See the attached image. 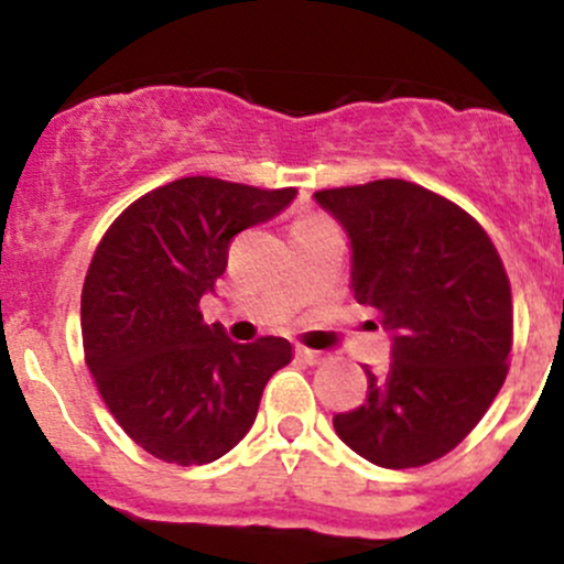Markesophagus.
<instances>
[{
	"label": "esophagus",
	"instance_id": "1",
	"mask_svg": "<svg viewBox=\"0 0 564 564\" xmlns=\"http://www.w3.org/2000/svg\"><path fill=\"white\" fill-rule=\"evenodd\" d=\"M297 357L305 362V366H322V362L327 360V355H324V351L303 349V346H300V349H297Z\"/></svg>",
	"mask_w": 564,
	"mask_h": 564
}]
</instances>
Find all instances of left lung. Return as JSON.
<instances>
[{
    "mask_svg": "<svg viewBox=\"0 0 564 564\" xmlns=\"http://www.w3.org/2000/svg\"><path fill=\"white\" fill-rule=\"evenodd\" d=\"M351 242V292L390 333V368L362 406L333 417L366 460L409 469L442 458L480 423L508 377L510 281L471 215L406 180L314 193Z\"/></svg>",
    "mask_w": 564,
    "mask_h": 564,
    "instance_id": "1",
    "label": "left lung"
}]
</instances>
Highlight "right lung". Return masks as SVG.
I'll return each instance as SVG.
<instances>
[{
  "instance_id": "obj_1",
  "label": "right lung",
  "mask_w": 564,
  "mask_h": 564,
  "mask_svg": "<svg viewBox=\"0 0 564 564\" xmlns=\"http://www.w3.org/2000/svg\"><path fill=\"white\" fill-rule=\"evenodd\" d=\"M297 191L185 176L130 204L111 224L82 292L84 357L108 412L155 458L202 466L253 425L261 392L292 362L286 338L235 344L204 324L231 237L267 224Z\"/></svg>"
}]
</instances>
